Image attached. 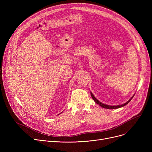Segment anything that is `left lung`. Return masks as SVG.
<instances>
[{"mask_svg":"<svg viewBox=\"0 0 152 152\" xmlns=\"http://www.w3.org/2000/svg\"><path fill=\"white\" fill-rule=\"evenodd\" d=\"M135 94L131 97L130 99H129L126 103H123V104H121V105H110L105 104V103H103L101 102L100 101H99L97 99H96V98L95 97V96L94 95V94L92 93V92H91V94L92 98L93 99V100H94V102H95V103H96L97 104H98L99 105H100L101 107L104 108H107V109H116V108H119L123 107L126 105L127 104H128V103L131 102V100L132 99V98H133Z\"/></svg>","mask_w":152,"mask_h":152,"instance_id":"1","label":"left lung"}]
</instances>
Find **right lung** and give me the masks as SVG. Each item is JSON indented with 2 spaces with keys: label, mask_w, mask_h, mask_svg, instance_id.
<instances>
[{
  "label": "right lung",
  "mask_w": 152,
  "mask_h": 152,
  "mask_svg": "<svg viewBox=\"0 0 152 152\" xmlns=\"http://www.w3.org/2000/svg\"><path fill=\"white\" fill-rule=\"evenodd\" d=\"M62 112H63V111H62ZM62 112H61V113H60V114H61V113H62ZM60 114H59V115H60Z\"/></svg>",
  "instance_id": "right-lung-1"
}]
</instances>
